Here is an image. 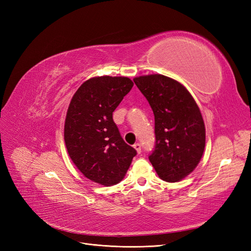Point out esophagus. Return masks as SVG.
I'll use <instances>...</instances> for the list:
<instances>
[{
  "label": "esophagus",
  "mask_w": 251,
  "mask_h": 251,
  "mask_svg": "<svg viewBox=\"0 0 251 251\" xmlns=\"http://www.w3.org/2000/svg\"><path fill=\"white\" fill-rule=\"evenodd\" d=\"M133 147H134V149L137 151V153H141V152H142V147H141V144H140V143H135V144L133 145Z\"/></svg>",
  "instance_id": "1"
}]
</instances>
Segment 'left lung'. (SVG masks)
Segmentation results:
<instances>
[{
  "instance_id": "8db88e82",
  "label": "left lung",
  "mask_w": 251,
  "mask_h": 251,
  "mask_svg": "<svg viewBox=\"0 0 251 251\" xmlns=\"http://www.w3.org/2000/svg\"><path fill=\"white\" fill-rule=\"evenodd\" d=\"M133 81L154 114L155 145L150 163L163 180L179 181L203 154L205 128L201 112L187 88L174 79L155 74Z\"/></svg>"
}]
</instances>
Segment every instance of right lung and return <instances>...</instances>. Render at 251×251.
Returning a JSON list of instances; mask_svg holds the SVG:
<instances>
[{
	"instance_id": "1",
	"label": "right lung",
	"mask_w": 251,
	"mask_h": 251,
	"mask_svg": "<svg viewBox=\"0 0 251 251\" xmlns=\"http://www.w3.org/2000/svg\"><path fill=\"white\" fill-rule=\"evenodd\" d=\"M132 86L127 77L92 78L78 88L68 109L64 141L69 155L88 179L106 187L123 179L136 155L112 119Z\"/></svg>"
}]
</instances>
